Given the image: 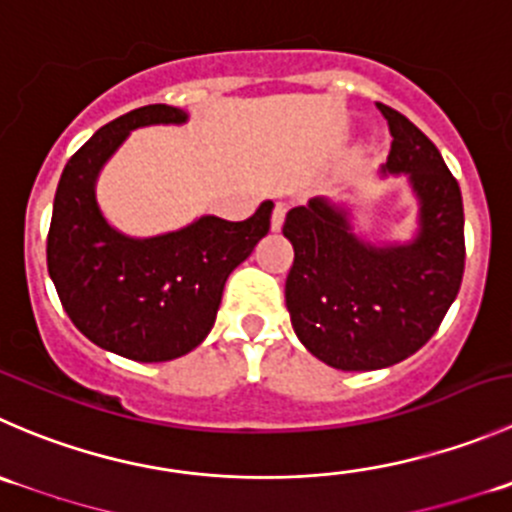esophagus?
Masks as SVG:
<instances>
[{
    "mask_svg": "<svg viewBox=\"0 0 512 512\" xmlns=\"http://www.w3.org/2000/svg\"><path fill=\"white\" fill-rule=\"evenodd\" d=\"M285 215H287V207L282 205V202H277L275 210H272V220H270L272 230H280L282 222H285Z\"/></svg>",
    "mask_w": 512,
    "mask_h": 512,
    "instance_id": "esophagus-1",
    "label": "esophagus"
}]
</instances>
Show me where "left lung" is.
<instances>
[{
	"mask_svg": "<svg viewBox=\"0 0 512 512\" xmlns=\"http://www.w3.org/2000/svg\"><path fill=\"white\" fill-rule=\"evenodd\" d=\"M393 145L382 172L410 175L420 235L372 247L325 200L292 207L282 235L295 247L285 302L302 345L337 370H380L418 352L453 305L465 270L463 197L438 147L405 114L377 102Z\"/></svg>",
	"mask_w": 512,
	"mask_h": 512,
	"instance_id": "left-lung-1",
	"label": "left lung"
}]
</instances>
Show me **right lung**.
Masks as SVG:
<instances>
[{
    "instance_id": "add662e5",
    "label": "right lung",
    "mask_w": 512,
    "mask_h": 512,
    "mask_svg": "<svg viewBox=\"0 0 512 512\" xmlns=\"http://www.w3.org/2000/svg\"><path fill=\"white\" fill-rule=\"evenodd\" d=\"M167 104H147L99 127L64 165L47 235V267L62 307L94 345L137 362L195 350L215 325L230 272L270 230L272 202L242 222L200 217L150 240L107 225L94 200L99 167L135 127L185 122Z\"/></svg>"
}]
</instances>
